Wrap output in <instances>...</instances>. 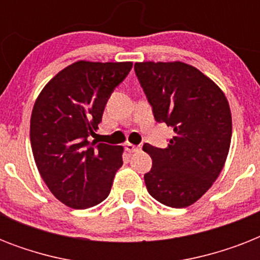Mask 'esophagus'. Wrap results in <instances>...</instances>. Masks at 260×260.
Returning <instances> with one entry per match:
<instances>
[{"mask_svg":"<svg viewBox=\"0 0 260 260\" xmlns=\"http://www.w3.org/2000/svg\"><path fill=\"white\" fill-rule=\"evenodd\" d=\"M125 151H128L129 154H132V152H136V151H139V147L138 146H134V144H131V143H126V144H125Z\"/></svg>","mask_w":260,"mask_h":260,"instance_id":"1","label":"esophagus"}]
</instances>
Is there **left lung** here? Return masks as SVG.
<instances>
[{"label": "left lung", "instance_id": "obj_1", "mask_svg": "<svg viewBox=\"0 0 260 260\" xmlns=\"http://www.w3.org/2000/svg\"><path fill=\"white\" fill-rule=\"evenodd\" d=\"M135 73L155 120L174 129L167 148L143 146L152 159L147 190L163 205L186 208L224 167L232 138L230 104L212 79L186 63H135Z\"/></svg>", "mask_w": 260, "mask_h": 260}]
</instances>
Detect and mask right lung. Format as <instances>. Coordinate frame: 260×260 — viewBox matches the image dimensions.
<instances>
[{
    "label": "right lung",
    "instance_id": "add662e5",
    "mask_svg": "<svg viewBox=\"0 0 260 260\" xmlns=\"http://www.w3.org/2000/svg\"><path fill=\"white\" fill-rule=\"evenodd\" d=\"M131 62H77L55 75L38 97L30 116V146L38 170L64 205L87 209L110 193L122 166V147L90 143L113 90Z\"/></svg>",
    "mask_w": 260,
    "mask_h": 260
}]
</instances>
